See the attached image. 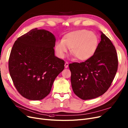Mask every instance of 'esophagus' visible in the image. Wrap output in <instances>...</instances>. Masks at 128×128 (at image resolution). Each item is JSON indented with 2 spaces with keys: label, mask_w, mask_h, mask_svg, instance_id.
<instances>
[{
  "label": "esophagus",
  "mask_w": 128,
  "mask_h": 128,
  "mask_svg": "<svg viewBox=\"0 0 128 128\" xmlns=\"http://www.w3.org/2000/svg\"><path fill=\"white\" fill-rule=\"evenodd\" d=\"M68 66H69V64H68V62H66L64 64V67L66 68H67L68 67Z\"/></svg>",
  "instance_id": "34e87169"
}]
</instances>
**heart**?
I'll use <instances>...</instances> for the list:
<instances>
[{
	"instance_id": "b5f03b06",
	"label": "heart",
	"mask_w": 128,
	"mask_h": 128,
	"mask_svg": "<svg viewBox=\"0 0 128 128\" xmlns=\"http://www.w3.org/2000/svg\"><path fill=\"white\" fill-rule=\"evenodd\" d=\"M98 38L97 35L87 30H80L68 33L62 41L56 42L54 46L57 56L64 57L69 49L77 59L86 60L92 57L97 49Z\"/></svg>"
}]
</instances>
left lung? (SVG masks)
I'll list each match as a JSON object with an SVG mask.
<instances>
[{"mask_svg":"<svg viewBox=\"0 0 128 128\" xmlns=\"http://www.w3.org/2000/svg\"><path fill=\"white\" fill-rule=\"evenodd\" d=\"M100 33L101 40L94 55L84 62L69 65L73 91L83 100L104 94L110 88L117 71L116 48L109 38Z\"/></svg>","mask_w":128,"mask_h":128,"instance_id":"obj_1","label":"left lung"}]
</instances>
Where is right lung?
I'll list each match as a JSON object with an SVG mask.
<instances>
[{"mask_svg": "<svg viewBox=\"0 0 128 128\" xmlns=\"http://www.w3.org/2000/svg\"><path fill=\"white\" fill-rule=\"evenodd\" d=\"M56 39L50 32L34 28L18 38L9 58V71L18 92L25 98L41 100L50 94L64 62L54 56Z\"/></svg>", "mask_w": 128, "mask_h": 128, "instance_id": "1", "label": "right lung"}]
</instances>
